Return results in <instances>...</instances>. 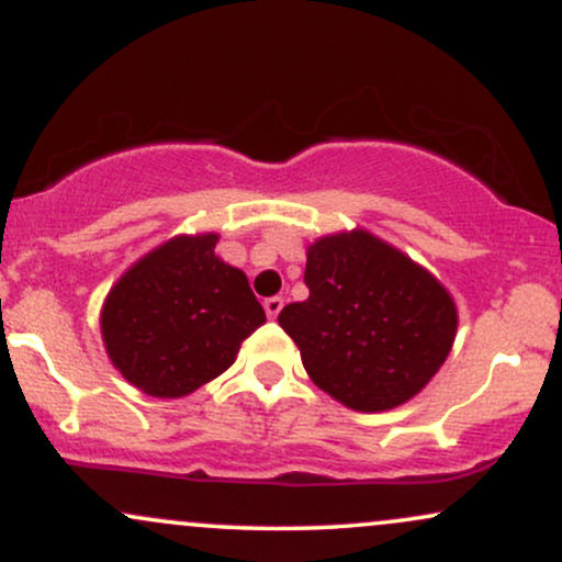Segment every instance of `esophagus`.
<instances>
[{
  "label": "esophagus",
  "mask_w": 562,
  "mask_h": 562,
  "mask_svg": "<svg viewBox=\"0 0 562 562\" xmlns=\"http://www.w3.org/2000/svg\"><path fill=\"white\" fill-rule=\"evenodd\" d=\"M263 308H267V317L274 319L277 314H280V308H282V299H280V295H272V299L263 301Z\"/></svg>",
  "instance_id": "1"
}]
</instances>
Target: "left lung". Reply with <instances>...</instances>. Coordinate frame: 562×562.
Returning <instances> with one entry per match:
<instances>
[{
    "label": "left lung",
    "mask_w": 562,
    "mask_h": 562,
    "mask_svg": "<svg viewBox=\"0 0 562 562\" xmlns=\"http://www.w3.org/2000/svg\"><path fill=\"white\" fill-rule=\"evenodd\" d=\"M308 299L280 327L303 367L348 409L385 412L417 396L447 362L457 306L428 269L364 229L319 237L306 250Z\"/></svg>",
    "instance_id": "8db88e82"
}]
</instances>
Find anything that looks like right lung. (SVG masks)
I'll use <instances>...</instances> for the list:
<instances>
[{
	"label": "right lung",
	"mask_w": 562,
	"mask_h": 562,
	"mask_svg": "<svg viewBox=\"0 0 562 562\" xmlns=\"http://www.w3.org/2000/svg\"><path fill=\"white\" fill-rule=\"evenodd\" d=\"M218 235H179L121 274L100 327L115 370L147 396L179 398L222 375L267 322L248 277L214 254Z\"/></svg>",
	"instance_id": "obj_1"
}]
</instances>
